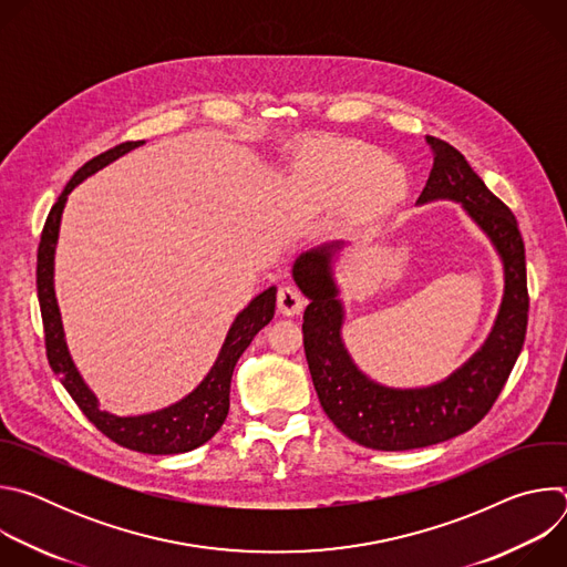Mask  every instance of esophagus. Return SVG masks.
Listing matches in <instances>:
<instances>
[{"instance_id": "obj_1", "label": "esophagus", "mask_w": 567, "mask_h": 567, "mask_svg": "<svg viewBox=\"0 0 567 567\" xmlns=\"http://www.w3.org/2000/svg\"><path fill=\"white\" fill-rule=\"evenodd\" d=\"M305 307V298L296 287H282L278 291V311L285 316H298Z\"/></svg>"}]
</instances>
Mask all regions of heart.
I'll list each match as a JSON object with an SVG mask.
<instances>
[{"mask_svg": "<svg viewBox=\"0 0 567 567\" xmlns=\"http://www.w3.org/2000/svg\"><path fill=\"white\" fill-rule=\"evenodd\" d=\"M291 184L322 197H354L361 204H390L403 188L399 166L361 141H337L302 152L291 166Z\"/></svg>", "mask_w": 567, "mask_h": 567, "instance_id": "1", "label": "heart"}]
</instances>
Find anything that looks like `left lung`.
<instances>
[{"instance_id": "8db88e82", "label": "left lung", "mask_w": 567, "mask_h": 567, "mask_svg": "<svg viewBox=\"0 0 567 567\" xmlns=\"http://www.w3.org/2000/svg\"><path fill=\"white\" fill-rule=\"evenodd\" d=\"M433 154L429 182L417 206L455 202L489 237L505 274V291L484 343L446 379L422 388H392L370 379L343 341L346 307L334 265L343 241L300 254L291 276L309 298L302 313V343L318 401L334 426L374 451H411L446 442L473 429L498 399L527 332L525 245L514 213L473 173L446 141L426 136Z\"/></svg>"}]
</instances>
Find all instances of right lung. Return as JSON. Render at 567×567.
<instances>
[{
  "mask_svg": "<svg viewBox=\"0 0 567 567\" xmlns=\"http://www.w3.org/2000/svg\"><path fill=\"white\" fill-rule=\"evenodd\" d=\"M145 141H127L121 143L80 168L69 184L64 186L62 195L53 204L42 237H40V249H38V300L44 322V343H47V359L51 370L60 377L62 385L71 394V399L78 403V409L85 413V417L112 442L150 455H175L193 451L202 444H206L224 424L228 415V394H230V377L235 370L237 359L245 352L254 337L269 326L276 311V287L265 289L258 293L245 309H241L235 320L230 322L228 334L221 343V350L208 370V374L202 379V383L188 392L184 399L171 406L143 413V415H114L99 406V396L92 392V388L80 377L69 348L64 339L62 328V316L55 298L53 287V267H55V247H58V235H60V219L66 204L69 193L83 184L94 173L110 166L112 161L127 154L130 150L143 145Z\"/></svg>",
  "mask_w": 567,
  "mask_h": 567,
  "instance_id": "right-lung-1",
  "label": "right lung"
}]
</instances>
